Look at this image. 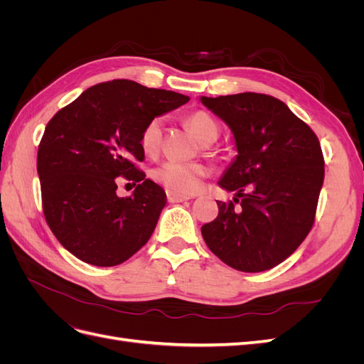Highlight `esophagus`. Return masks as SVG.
Returning a JSON list of instances; mask_svg holds the SVG:
<instances>
[{"label": "esophagus", "instance_id": "34e87169", "mask_svg": "<svg viewBox=\"0 0 364 364\" xmlns=\"http://www.w3.org/2000/svg\"><path fill=\"white\" fill-rule=\"evenodd\" d=\"M167 199L171 203H179V202H185V200H190L191 197L190 196H183L179 193H173V191H167Z\"/></svg>", "mask_w": 364, "mask_h": 364}]
</instances>
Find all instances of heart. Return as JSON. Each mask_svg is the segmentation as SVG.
<instances>
[{
    "mask_svg": "<svg viewBox=\"0 0 364 364\" xmlns=\"http://www.w3.org/2000/svg\"><path fill=\"white\" fill-rule=\"evenodd\" d=\"M190 129L194 132V135L199 138L205 144L214 142L218 136V124L217 121L203 111H197L191 114L186 119ZM162 129H164V118L155 117L142 127L139 142L141 147L147 155L156 153L161 139H162ZM209 173L208 167L199 162H179V161H165L159 164L156 168H153L151 178L165 188L179 193V194H193L199 191L202 179L206 178Z\"/></svg>",
    "mask_w": 364,
    "mask_h": 364,
    "instance_id": "b5f03b06",
    "label": "heart"
}]
</instances>
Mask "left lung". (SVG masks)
Instances as JSON below:
<instances>
[{"instance_id": "8db88e82", "label": "left lung", "mask_w": 364, "mask_h": 364, "mask_svg": "<svg viewBox=\"0 0 364 364\" xmlns=\"http://www.w3.org/2000/svg\"><path fill=\"white\" fill-rule=\"evenodd\" d=\"M200 100L232 130L238 151L218 182L237 197L217 200L218 215L202 226L205 243L235 270H269L287 259L314 225L325 178L321 142L272 95L243 92Z\"/></svg>"}]
</instances>
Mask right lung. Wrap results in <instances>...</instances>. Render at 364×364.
Returning <instances> with one entry per match:
<instances>
[{"mask_svg":"<svg viewBox=\"0 0 364 364\" xmlns=\"http://www.w3.org/2000/svg\"><path fill=\"white\" fill-rule=\"evenodd\" d=\"M188 100L119 79L87 87L48 121L38 149L42 209L74 257L112 267L147 243L167 196L138 167L141 130ZM117 177L134 181V194L118 198Z\"/></svg>","mask_w":364,"mask_h":364,"instance_id":"right-lung-1","label":"right lung"}]
</instances>
